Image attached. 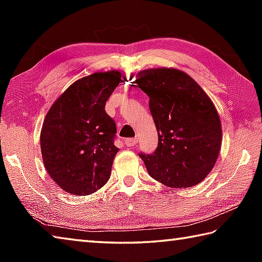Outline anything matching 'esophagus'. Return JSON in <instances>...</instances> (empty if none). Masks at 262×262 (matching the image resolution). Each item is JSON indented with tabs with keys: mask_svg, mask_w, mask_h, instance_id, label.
Segmentation results:
<instances>
[{
	"mask_svg": "<svg viewBox=\"0 0 262 262\" xmlns=\"http://www.w3.org/2000/svg\"><path fill=\"white\" fill-rule=\"evenodd\" d=\"M137 143V139H126L125 140V144L127 147H135Z\"/></svg>",
	"mask_w": 262,
	"mask_h": 262,
	"instance_id": "1",
	"label": "esophagus"
}]
</instances>
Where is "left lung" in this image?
<instances>
[{"label":"left lung","mask_w":262,"mask_h":262,"mask_svg":"<svg viewBox=\"0 0 262 262\" xmlns=\"http://www.w3.org/2000/svg\"><path fill=\"white\" fill-rule=\"evenodd\" d=\"M135 82L149 97L158 147L140 154L149 174L163 185H198L212 170L222 144L219 113L202 88L174 68L142 70Z\"/></svg>","instance_id":"8db88e82"}]
</instances>
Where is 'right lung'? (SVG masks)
Instances as JSON below:
<instances>
[{
	"mask_svg": "<svg viewBox=\"0 0 262 262\" xmlns=\"http://www.w3.org/2000/svg\"><path fill=\"white\" fill-rule=\"evenodd\" d=\"M120 82L118 70L82 77L46 114L40 133L42 162L66 192L89 195L110 179L119 149L114 145L117 126L105 104Z\"/></svg>",
	"mask_w": 262,
	"mask_h": 262,
	"instance_id": "add662e5",
	"label": "right lung"
}]
</instances>
